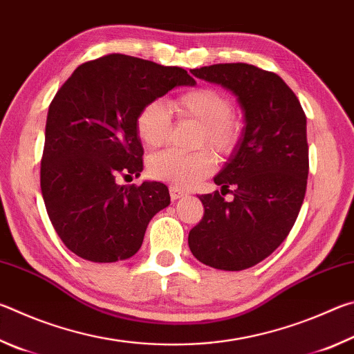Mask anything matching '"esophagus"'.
I'll return each mask as SVG.
<instances>
[{
    "label": "esophagus",
    "mask_w": 354,
    "mask_h": 354,
    "mask_svg": "<svg viewBox=\"0 0 354 354\" xmlns=\"http://www.w3.org/2000/svg\"><path fill=\"white\" fill-rule=\"evenodd\" d=\"M184 195H185V192L183 189L176 187V185H170V196H171V200H179V198H183Z\"/></svg>",
    "instance_id": "esophagus-1"
}]
</instances>
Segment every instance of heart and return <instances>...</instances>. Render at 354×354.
I'll return each instance as SVG.
<instances>
[{
    "label": "heart",
    "mask_w": 354,
    "mask_h": 354,
    "mask_svg": "<svg viewBox=\"0 0 354 354\" xmlns=\"http://www.w3.org/2000/svg\"><path fill=\"white\" fill-rule=\"evenodd\" d=\"M179 120L200 124L195 136L196 148H211L217 154H227L234 148L239 128L232 120V104L223 93L209 87L192 88L170 103ZM171 127L169 107L151 101L137 115V134L147 148H159L167 142ZM214 156L200 149L195 153L162 151L149 158L148 173L154 179L176 187H192L214 171Z\"/></svg>",
    "instance_id": "b5f03b06"
}]
</instances>
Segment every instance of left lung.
<instances>
[{
    "label": "left lung",
    "mask_w": 354,
    "mask_h": 354,
    "mask_svg": "<svg viewBox=\"0 0 354 354\" xmlns=\"http://www.w3.org/2000/svg\"><path fill=\"white\" fill-rule=\"evenodd\" d=\"M192 75L218 84L243 112L241 139L214 178L223 190L201 195L205 215L189 232L196 259L239 272L259 263L289 236L301 209L309 173L306 115L278 75L248 64H215Z\"/></svg>",
    "instance_id": "obj_1"
}]
</instances>
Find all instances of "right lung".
Instances as JSON below:
<instances>
[{"mask_svg":"<svg viewBox=\"0 0 354 354\" xmlns=\"http://www.w3.org/2000/svg\"><path fill=\"white\" fill-rule=\"evenodd\" d=\"M178 86H195L179 67L109 55L77 67L48 109L40 187L65 247L92 262H117L142 247L147 226L170 205L167 185L143 181L137 134L142 107Z\"/></svg>","mask_w":354,"mask_h":354,"instance_id":"right-lung-1","label":"right lung"}]
</instances>
